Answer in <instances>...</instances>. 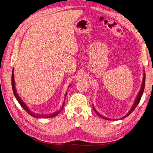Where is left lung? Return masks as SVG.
Masks as SVG:
<instances>
[{"instance_id":"8db88e82","label":"left lung","mask_w":153,"mask_h":153,"mask_svg":"<svg viewBox=\"0 0 153 153\" xmlns=\"http://www.w3.org/2000/svg\"><path fill=\"white\" fill-rule=\"evenodd\" d=\"M145 80H146V73H145V71H143V73L142 84V85H141L140 89L139 92H138V94H137V97H136L135 100V102H134V103L133 104V105H132V106H131V108L130 110H129L128 113L126 115H124V117H123L122 118H121L120 119H123V118H125V117H128V115H129V114H130L134 110H135V108L137 107V106L138 105V104L139 103L140 101V99H141V97H142V94H143V90H144V87H145ZM92 108H93V110H94V112H95L97 114H98V115H99L100 117H102V118L104 119H106V120H113V121H115V120H117V119H110V118H108V117H106L103 116V115H101L100 113H99V112H98V111H97V110L95 109V108L94 107L93 105H92Z\"/></svg>"}]
</instances>
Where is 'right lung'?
<instances>
[{
  "label": "right lung",
  "mask_w": 153,
  "mask_h": 153,
  "mask_svg": "<svg viewBox=\"0 0 153 153\" xmlns=\"http://www.w3.org/2000/svg\"><path fill=\"white\" fill-rule=\"evenodd\" d=\"M13 71H12V76H11V84H12V88H13V94H14V96H15V97L16 98V99L17 100V101H18V103H20V105L22 106V108H24L26 112L28 113L29 114H30L31 116L34 117H36V118H50V117H53L54 116H55V115H57L62 110L63 107H64V104H65V101H63V103H62V106L61 108L59 110H57L56 111V112H55L53 113H52V114H36L35 113H33V112H32V111L29 108L28 106H27L25 103L22 100V99L20 98V96H18L17 92H16V87H15V78H14V72H13ZM70 86V85H69ZM66 95H67V92H66L65 95H64V100H65L66 99Z\"/></svg>",
  "instance_id": "obj_1"
}]
</instances>
